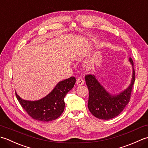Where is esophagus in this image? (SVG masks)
<instances>
[{"instance_id":"1","label":"esophagus","mask_w":148,"mask_h":148,"mask_svg":"<svg viewBox=\"0 0 148 148\" xmlns=\"http://www.w3.org/2000/svg\"><path fill=\"white\" fill-rule=\"evenodd\" d=\"M76 84H77V85H79V86L83 85V84H84V80H83V79H82V78H81V77L78 78V79L76 81Z\"/></svg>"}]
</instances>
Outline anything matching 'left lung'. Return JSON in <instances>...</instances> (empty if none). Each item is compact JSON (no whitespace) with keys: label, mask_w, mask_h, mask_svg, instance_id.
<instances>
[{"label":"left lung","mask_w":148,"mask_h":148,"mask_svg":"<svg viewBox=\"0 0 148 148\" xmlns=\"http://www.w3.org/2000/svg\"><path fill=\"white\" fill-rule=\"evenodd\" d=\"M129 61L134 67L132 59L130 58ZM135 79L136 73L133 68L129 86L118 95H112L107 92L94 75H86L85 81L89 91L88 107L90 112L100 119H110L119 115L130 102Z\"/></svg>","instance_id":"left-lung-1"}]
</instances>
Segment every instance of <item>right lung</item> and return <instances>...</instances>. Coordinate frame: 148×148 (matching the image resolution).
I'll return each mask as SVG.
<instances>
[{
	"label": "right lung",
	"mask_w": 148,
	"mask_h": 148,
	"mask_svg": "<svg viewBox=\"0 0 148 148\" xmlns=\"http://www.w3.org/2000/svg\"><path fill=\"white\" fill-rule=\"evenodd\" d=\"M76 83V78L71 77L59 82L45 97L36 101L22 99L16 92V97L21 107L33 119L40 121H51L60 116L64 111V98Z\"/></svg>",
	"instance_id": "obj_1"
}]
</instances>
